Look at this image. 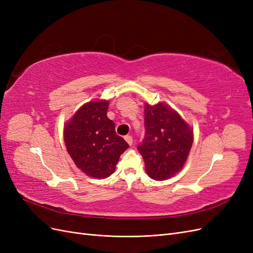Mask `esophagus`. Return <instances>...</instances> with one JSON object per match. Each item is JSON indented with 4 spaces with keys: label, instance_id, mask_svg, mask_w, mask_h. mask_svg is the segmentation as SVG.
Returning <instances> with one entry per match:
<instances>
[{
    "label": "esophagus",
    "instance_id": "34e87169",
    "mask_svg": "<svg viewBox=\"0 0 253 253\" xmlns=\"http://www.w3.org/2000/svg\"><path fill=\"white\" fill-rule=\"evenodd\" d=\"M125 139H126V141L129 145L133 144V137H132V136H126Z\"/></svg>",
    "mask_w": 253,
    "mask_h": 253
}]
</instances>
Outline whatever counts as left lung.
<instances>
[{
  "instance_id": "1",
  "label": "left lung",
  "mask_w": 253,
  "mask_h": 253,
  "mask_svg": "<svg viewBox=\"0 0 253 253\" xmlns=\"http://www.w3.org/2000/svg\"><path fill=\"white\" fill-rule=\"evenodd\" d=\"M145 137L138 151L152 179L166 180L186 165L192 148L193 128L166 102L144 103Z\"/></svg>"
}]
</instances>
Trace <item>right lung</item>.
Returning a JSON list of instances; mask_svg holds the SVG:
<instances>
[{"instance_id": "add662e5", "label": "right lung", "mask_w": 253, "mask_h": 253, "mask_svg": "<svg viewBox=\"0 0 253 253\" xmlns=\"http://www.w3.org/2000/svg\"><path fill=\"white\" fill-rule=\"evenodd\" d=\"M109 104L105 99L84 103L63 128L68 154L79 170L93 178L109 177L128 148L106 116Z\"/></svg>"}]
</instances>
